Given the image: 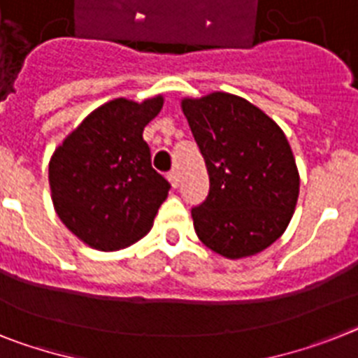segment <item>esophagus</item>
<instances>
[{
	"instance_id": "1",
	"label": "esophagus",
	"mask_w": 358,
	"mask_h": 358,
	"mask_svg": "<svg viewBox=\"0 0 358 358\" xmlns=\"http://www.w3.org/2000/svg\"><path fill=\"white\" fill-rule=\"evenodd\" d=\"M167 178H169L171 185H173L174 189L178 187V185H180V174H178V171H171V173L167 174Z\"/></svg>"
}]
</instances>
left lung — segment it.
Returning <instances> with one entry per match:
<instances>
[{"instance_id":"8db88e82","label":"left lung","mask_w":358,"mask_h":358,"mask_svg":"<svg viewBox=\"0 0 358 358\" xmlns=\"http://www.w3.org/2000/svg\"><path fill=\"white\" fill-rule=\"evenodd\" d=\"M182 110L209 174V194L191 209L198 238L231 260L260 253L286 231L299 200L286 134L229 92L184 98Z\"/></svg>"}]
</instances>
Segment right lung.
I'll return each instance as SVG.
<instances>
[{"mask_svg": "<svg viewBox=\"0 0 358 358\" xmlns=\"http://www.w3.org/2000/svg\"><path fill=\"white\" fill-rule=\"evenodd\" d=\"M164 96L116 98L92 110L49 162L54 211L72 235L100 251L127 248L151 231L169 182L151 165L143 129Z\"/></svg>", "mask_w": 358, "mask_h": 358, "instance_id": "add662e5", "label": "right lung"}]
</instances>
